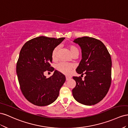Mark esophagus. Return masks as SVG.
Instances as JSON below:
<instances>
[{
  "instance_id": "obj_1",
  "label": "esophagus",
  "mask_w": 128,
  "mask_h": 128,
  "mask_svg": "<svg viewBox=\"0 0 128 128\" xmlns=\"http://www.w3.org/2000/svg\"><path fill=\"white\" fill-rule=\"evenodd\" d=\"M71 79V77H69V76H66V80H68Z\"/></svg>"
}]
</instances>
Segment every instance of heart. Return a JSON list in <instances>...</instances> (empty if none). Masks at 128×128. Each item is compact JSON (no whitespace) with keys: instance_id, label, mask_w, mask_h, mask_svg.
<instances>
[{"instance_id":"1","label":"heart","mask_w":128,"mask_h":128,"mask_svg":"<svg viewBox=\"0 0 128 128\" xmlns=\"http://www.w3.org/2000/svg\"><path fill=\"white\" fill-rule=\"evenodd\" d=\"M68 49L70 50V52L71 54H72V56L74 55L76 52H79L78 49L74 45L69 46ZM58 50H59V46H57L52 50V57L54 60H56ZM56 68L58 71H59L60 72L62 73V74L65 75H68L70 74V73L72 70V69L74 68V66L72 64H70L60 63L56 65Z\"/></svg>"}]
</instances>
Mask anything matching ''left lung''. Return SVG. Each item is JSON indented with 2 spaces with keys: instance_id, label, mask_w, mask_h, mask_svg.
Listing matches in <instances>:
<instances>
[{
  "instance_id": "8db88e82",
  "label": "left lung",
  "mask_w": 128,
  "mask_h": 128,
  "mask_svg": "<svg viewBox=\"0 0 128 128\" xmlns=\"http://www.w3.org/2000/svg\"><path fill=\"white\" fill-rule=\"evenodd\" d=\"M82 49V59L76 71L85 74L84 80L73 76L76 85L72 90L74 99L87 106L99 102L106 96L112 81V60L110 54L101 41L88 36L75 39Z\"/></svg>"
}]
</instances>
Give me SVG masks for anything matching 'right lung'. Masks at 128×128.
<instances>
[{"instance_id": "right-lung-1", "label": "right lung", "mask_w": 128, "mask_h": 128, "mask_svg": "<svg viewBox=\"0 0 128 128\" xmlns=\"http://www.w3.org/2000/svg\"><path fill=\"white\" fill-rule=\"evenodd\" d=\"M64 39L39 36L27 41L20 50L16 68L18 81L24 96L36 106L54 102L65 82V76L57 70L48 78L44 75L46 71H54L50 66L52 53Z\"/></svg>"}]
</instances>
